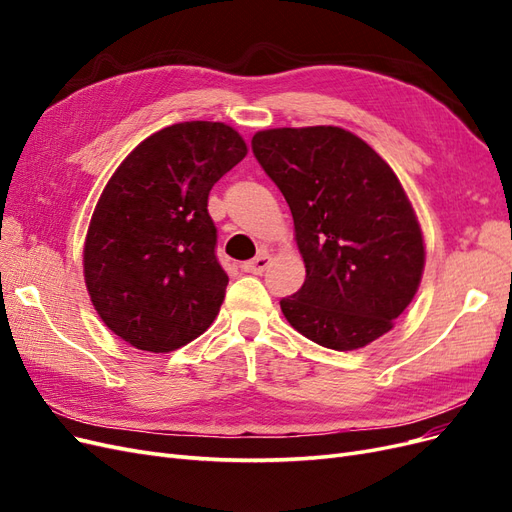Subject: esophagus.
<instances>
[{
  "instance_id": "esophagus-1",
  "label": "esophagus",
  "mask_w": 512,
  "mask_h": 512,
  "mask_svg": "<svg viewBox=\"0 0 512 512\" xmlns=\"http://www.w3.org/2000/svg\"><path fill=\"white\" fill-rule=\"evenodd\" d=\"M269 262H271V254H269L267 250H262V252L256 256V258H252V260L243 262L241 269H243L245 273H254V275H260V273H265V269L269 267Z\"/></svg>"
}]
</instances>
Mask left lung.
Instances as JSON below:
<instances>
[{"mask_svg":"<svg viewBox=\"0 0 512 512\" xmlns=\"http://www.w3.org/2000/svg\"><path fill=\"white\" fill-rule=\"evenodd\" d=\"M254 156L284 194L305 262L286 320L331 350H356L389 333L414 299L425 241L393 168L337 126L271 128Z\"/></svg>","mask_w":512,"mask_h":512,"instance_id":"1","label":"left lung"}]
</instances>
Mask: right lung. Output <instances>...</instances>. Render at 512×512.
Returning a JSON list of instances; mask_svg holds the SVG:
<instances>
[{
    "mask_svg": "<svg viewBox=\"0 0 512 512\" xmlns=\"http://www.w3.org/2000/svg\"><path fill=\"white\" fill-rule=\"evenodd\" d=\"M247 156L220 121H183L136 145L108 179L83 247L102 322L147 352L177 350L220 314L228 275L215 258L209 192Z\"/></svg>",
    "mask_w": 512,
    "mask_h": 512,
    "instance_id": "1",
    "label": "right lung"
}]
</instances>
